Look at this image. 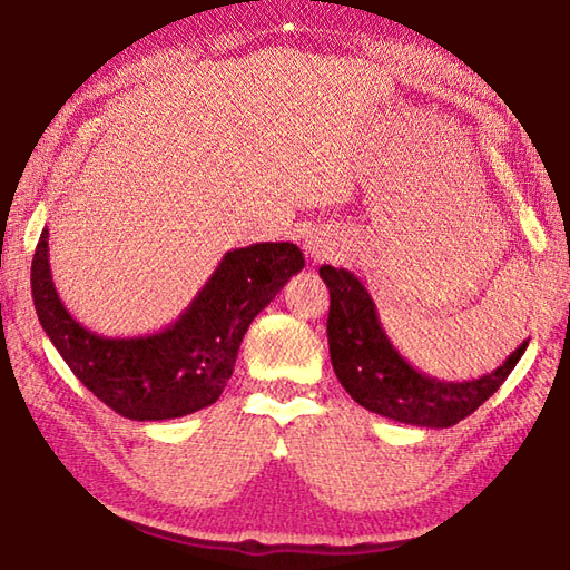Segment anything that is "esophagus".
Listing matches in <instances>:
<instances>
[{"label": "esophagus", "mask_w": 570, "mask_h": 570, "mask_svg": "<svg viewBox=\"0 0 570 570\" xmlns=\"http://www.w3.org/2000/svg\"><path fill=\"white\" fill-rule=\"evenodd\" d=\"M306 249H308V252H311V254H313V257H316V259H318V257H321V254H323V252H321V249H318L316 245H311V242H308V245H306Z\"/></svg>", "instance_id": "esophagus-1"}]
</instances>
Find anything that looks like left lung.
I'll use <instances>...</instances> for the list:
<instances>
[{
	"label": "left lung",
	"mask_w": 570,
	"mask_h": 570,
	"mask_svg": "<svg viewBox=\"0 0 570 570\" xmlns=\"http://www.w3.org/2000/svg\"><path fill=\"white\" fill-rule=\"evenodd\" d=\"M318 272L331 292L328 345L335 377L360 406L380 416L426 429L455 426L500 390L529 345L524 341L498 370L480 380L426 377L396 353L355 274L331 264H323Z\"/></svg>",
	"instance_id": "left-lung-1"
}]
</instances>
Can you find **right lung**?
Wrapping results in <instances>:
<instances>
[{
  "instance_id": "1",
  "label": "right lung",
  "mask_w": 570,
  "mask_h": 570,
  "mask_svg": "<svg viewBox=\"0 0 570 570\" xmlns=\"http://www.w3.org/2000/svg\"><path fill=\"white\" fill-rule=\"evenodd\" d=\"M304 264V252L292 242L233 249L166 331L102 337L82 328L60 304L43 227L31 259V294L46 335L102 404L131 421H164L217 402L249 323Z\"/></svg>"
}]
</instances>
